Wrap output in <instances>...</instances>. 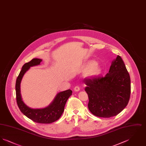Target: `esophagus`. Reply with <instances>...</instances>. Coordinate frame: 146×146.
<instances>
[{
    "mask_svg": "<svg viewBox=\"0 0 146 146\" xmlns=\"http://www.w3.org/2000/svg\"><path fill=\"white\" fill-rule=\"evenodd\" d=\"M74 91H76V92H78V91L80 90V88L79 86H76L74 88Z\"/></svg>",
    "mask_w": 146,
    "mask_h": 146,
    "instance_id": "obj_1",
    "label": "esophagus"
}]
</instances>
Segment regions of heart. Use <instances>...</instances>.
<instances>
[{"instance_id": "heart-1", "label": "heart", "mask_w": 146, "mask_h": 146, "mask_svg": "<svg viewBox=\"0 0 146 146\" xmlns=\"http://www.w3.org/2000/svg\"><path fill=\"white\" fill-rule=\"evenodd\" d=\"M81 72L85 73V76L90 78H94L100 74L101 67L95 61L91 60L84 66Z\"/></svg>"}]
</instances>
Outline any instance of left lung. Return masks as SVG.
Instances as JSON below:
<instances>
[{"label": "left lung", "mask_w": 146, "mask_h": 146, "mask_svg": "<svg viewBox=\"0 0 146 146\" xmlns=\"http://www.w3.org/2000/svg\"><path fill=\"white\" fill-rule=\"evenodd\" d=\"M84 82L89 99L88 108L94 115L110 118L117 115L128 104L131 80L120 56H117L112 61L105 76L86 79Z\"/></svg>", "instance_id": "left-lung-1"}]
</instances>
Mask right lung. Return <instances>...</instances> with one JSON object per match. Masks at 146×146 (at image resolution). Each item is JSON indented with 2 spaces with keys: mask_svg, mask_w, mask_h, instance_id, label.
Masks as SVG:
<instances>
[{
  "mask_svg": "<svg viewBox=\"0 0 146 146\" xmlns=\"http://www.w3.org/2000/svg\"><path fill=\"white\" fill-rule=\"evenodd\" d=\"M42 59L33 58L30 62L25 63L20 71L16 82V95L18 107L21 112L33 121L42 124H50L57 120L64 111L68 98L72 95L70 89L58 92L48 106L42 108H32L24 103L21 97L20 84L24 74L30 67L39 65Z\"/></svg>",
  "mask_w": 146,
  "mask_h": 146,
  "instance_id": "obj_1",
  "label": "right lung"
}]
</instances>
